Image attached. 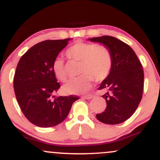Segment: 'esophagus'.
Returning a JSON list of instances; mask_svg holds the SVG:
<instances>
[{
	"instance_id": "1",
	"label": "esophagus",
	"mask_w": 160,
	"mask_h": 160,
	"mask_svg": "<svg viewBox=\"0 0 160 160\" xmlns=\"http://www.w3.org/2000/svg\"><path fill=\"white\" fill-rule=\"evenodd\" d=\"M93 97H94V95H84L83 98L86 99H91V98H92Z\"/></svg>"
}]
</instances>
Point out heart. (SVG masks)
Instances as JSON below:
<instances>
[{
	"label": "heart",
	"instance_id": "1",
	"mask_svg": "<svg viewBox=\"0 0 160 160\" xmlns=\"http://www.w3.org/2000/svg\"><path fill=\"white\" fill-rule=\"evenodd\" d=\"M70 59L80 62V73L77 78L71 79L64 86L63 90L68 94H82L90 89L95 78L102 81L109 76L113 67V57L109 49L95 43L79 42L70 47L65 51ZM52 69L55 76L60 81L65 82L68 79L64 60L55 58Z\"/></svg>",
	"mask_w": 160,
	"mask_h": 160
}]
</instances>
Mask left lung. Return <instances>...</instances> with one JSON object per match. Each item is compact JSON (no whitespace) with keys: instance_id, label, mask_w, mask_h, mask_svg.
I'll return each instance as SVG.
<instances>
[{"instance_id":"obj_1","label":"left lung","mask_w":160,"mask_h":160,"mask_svg":"<svg viewBox=\"0 0 160 160\" xmlns=\"http://www.w3.org/2000/svg\"><path fill=\"white\" fill-rule=\"evenodd\" d=\"M89 40L103 43L113 57L111 74L98 87L106 90L102 97L105 98L107 107L96 114V118L105 124L123 122L135 113L142 98L144 71L140 60L129 46L113 37Z\"/></svg>"}]
</instances>
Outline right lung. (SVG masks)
<instances>
[{
  "mask_svg": "<svg viewBox=\"0 0 160 160\" xmlns=\"http://www.w3.org/2000/svg\"><path fill=\"white\" fill-rule=\"evenodd\" d=\"M68 40H48L37 43L21 57L16 67L13 80L16 100L25 117L39 127L61 123L79 99L78 95H52L60 88L52 62Z\"/></svg>",
  "mask_w": 160,
  "mask_h": 160,
  "instance_id": "1",
  "label": "right lung"
}]
</instances>
